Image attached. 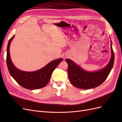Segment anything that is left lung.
<instances>
[{
    "mask_svg": "<svg viewBox=\"0 0 122 122\" xmlns=\"http://www.w3.org/2000/svg\"><path fill=\"white\" fill-rule=\"evenodd\" d=\"M112 57L108 65L103 69L96 72H88L81 68L70 59H66L68 65V73L70 82L76 87L90 89L101 85L107 78L113 67L114 54L111 41Z\"/></svg>",
    "mask_w": 122,
    "mask_h": 122,
    "instance_id": "left-lung-1",
    "label": "left lung"
}]
</instances>
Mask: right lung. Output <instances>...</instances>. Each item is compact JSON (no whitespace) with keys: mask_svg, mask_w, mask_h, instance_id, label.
<instances>
[{"mask_svg":"<svg viewBox=\"0 0 122 122\" xmlns=\"http://www.w3.org/2000/svg\"><path fill=\"white\" fill-rule=\"evenodd\" d=\"M15 36L9 40L7 47L6 64L10 75L21 86L28 90H36L45 86L50 79L54 69L62 61L58 58L50 62L46 66L38 71L25 72L17 69L11 61L10 46Z\"/></svg>","mask_w":122,"mask_h":122,"instance_id":"obj_1","label":"right lung"}]
</instances>
